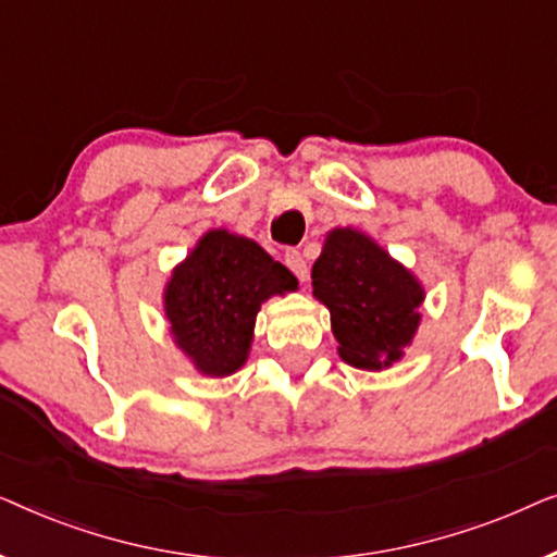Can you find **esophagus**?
Here are the masks:
<instances>
[{
	"instance_id": "34e87169",
	"label": "esophagus",
	"mask_w": 557,
	"mask_h": 557,
	"mask_svg": "<svg viewBox=\"0 0 557 557\" xmlns=\"http://www.w3.org/2000/svg\"><path fill=\"white\" fill-rule=\"evenodd\" d=\"M284 263L288 265V269H292V273L299 281H307V276H309V269H307V261H304V256L299 253V250H286V256H284Z\"/></svg>"
}]
</instances>
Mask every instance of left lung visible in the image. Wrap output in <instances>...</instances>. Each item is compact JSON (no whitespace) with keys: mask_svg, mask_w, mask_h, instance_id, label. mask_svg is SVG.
Wrapping results in <instances>:
<instances>
[{"mask_svg":"<svg viewBox=\"0 0 557 557\" xmlns=\"http://www.w3.org/2000/svg\"><path fill=\"white\" fill-rule=\"evenodd\" d=\"M311 286L330 309L342 360L360 370H387L403 360L421 324L425 288L368 233H326L322 256L311 265Z\"/></svg>","mask_w":557,"mask_h":557,"instance_id":"8db88e82","label":"left lung"}]
</instances>
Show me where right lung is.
I'll return each mask as SVG.
<instances>
[{"instance_id": "obj_1", "label": "right lung", "mask_w": 557, "mask_h": 557, "mask_svg": "<svg viewBox=\"0 0 557 557\" xmlns=\"http://www.w3.org/2000/svg\"><path fill=\"white\" fill-rule=\"evenodd\" d=\"M296 288L294 273L256 240L212 227L172 269L164 317L174 345L200 375L227 377L248 360L261 304Z\"/></svg>"}]
</instances>
